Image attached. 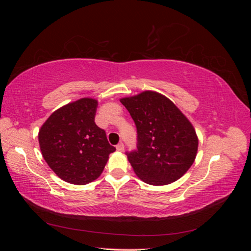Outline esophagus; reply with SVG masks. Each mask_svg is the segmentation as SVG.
<instances>
[{
	"instance_id": "1",
	"label": "esophagus",
	"mask_w": 251,
	"mask_h": 251,
	"mask_svg": "<svg viewBox=\"0 0 251 251\" xmlns=\"http://www.w3.org/2000/svg\"><path fill=\"white\" fill-rule=\"evenodd\" d=\"M116 150H117L118 151H125V144H124L123 142L118 143L117 146H116Z\"/></svg>"
}]
</instances>
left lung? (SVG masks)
Instances as JSON below:
<instances>
[{"label": "left lung", "instance_id": "1", "mask_svg": "<svg viewBox=\"0 0 251 251\" xmlns=\"http://www.w3.org/2000/svg\"><path fill=\"white\" fill-rule=\"evenodd\" d=\"M120 102L137 128V149L126 153L135 174L151 185L170 184L183 176L198 151L188 119L169 98L151 91Z\"/></svg>", "mask_w": 251, "mask_h": 251}]
</instances>
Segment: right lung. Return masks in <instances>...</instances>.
<instances>
[{
	"mask_svg": "<svg viewBox=\"0 0 251 251\" xmlns=\"http://www.w3.org/2000/svg\"><path fill=\"white\" fill-rule=\"evenodd\" d=\"M97 100L81 98L53 112L39 132L45 161L57 176L83 185L100 176L115 148L95 124Z\"/></svg>",
	"mask_w": 251,
	"mask_h": 251,
	"instance_id": "1",
	"label": "right lung"
}]
</instances>
